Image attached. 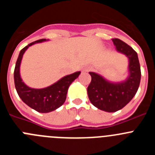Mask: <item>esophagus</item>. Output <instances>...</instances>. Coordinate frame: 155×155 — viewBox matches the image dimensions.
Listing matches in <instances>:
<instances>
[{
  "instance_id": "34e87169",
  "label": "esophagus",
  "mask_w": 155,
  "mask_h": 155,
  "mask_svg": "<svg viewBox=\"0 0 155 155\" xmlns=\"http://www.w3.org/2000/svg\"><path fill=\"white\" fill-rule=\"evenodd\" d=\"M89 69H90V68H84V70H83V71H89Z\"/></svg>"
}]
</instances>
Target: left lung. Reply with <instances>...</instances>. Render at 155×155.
Returning <instances> with one entry per match:
<instances>
[{
  "label": "left lung",
  "mask_w": 155,
  "mask_h": 155,
  "mask_svg": "<svg viewBox=\"0 0 155 155\" xmlns=\"http://www.w3.org/2000/svg\"><path fill=\"white\" fill-rule=\"evenodd\" d=\"M113 42L117 51L129 58L128 78L121 83H111L102 76L89 72L91 81L87 87L90 102L98 109L109 113L120 110L130 102L137 91L141 77L137 52L120 39H113Z\"/></svg>",
  "instance_id": "left-lung-1"
}]
</instances>
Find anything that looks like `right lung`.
I'll return each instance as SVG.
<instances>
[{"label": "right lung", "instance_id": "add662e5", "mask_svg": "<svg viewBox=\"0 0 155 155\" xmlns=\"http://www.w3.org/2000/svg\"><path fill=\"white\" fill-rule=\"evenodd\" d=\"M46 40V39H39L31 42L28 46L23 48L19 53L14 71L15 85L19 97L29 107L42 113H50L61 107L67 98L68 87L81 74L80 71H78L72 74L67 75L56 82L55 84L42 89L31 88L25 85L21 80L19 73V68L23 54L30 46Z\"/></svg>", "mask_w": 155, "mask_h": 155}]
</instances>
